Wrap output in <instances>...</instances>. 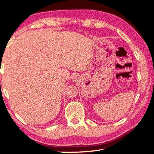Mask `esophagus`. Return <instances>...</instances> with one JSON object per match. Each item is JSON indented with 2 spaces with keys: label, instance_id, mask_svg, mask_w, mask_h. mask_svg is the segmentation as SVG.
I'll list each match as a JSON object with an SVG mask.
<instances>
[{
  "label": "esophagus",
  "instance_id": "34e87169",
  "mask_svg": "<svg viewBox=\"0 0 154 154\" xmlns=\"http://www.w3.org/2000/svg\"><path fill=\"white\" fill-rule=\"evenodd\" d=\"M76 78H77V77H76V75H75V76H73V77H72V79H73V80H75V79H76Z\"/></svg>",
  "mask_w": 154,
  "mask_h": 154
}]
</instances>
